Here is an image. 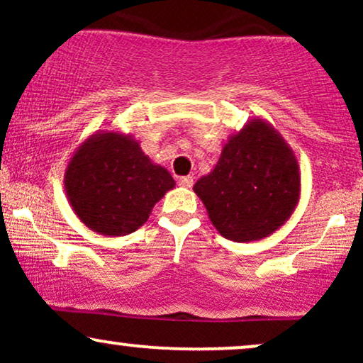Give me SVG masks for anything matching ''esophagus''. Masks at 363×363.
<instances>
[{
    "label": "esophagus",
    "instance_id": "1",
    "mask_svg": "<svg viewBox=\"0 0 363 363\" xmlns=\"http://www.w3.org/2000/svg\"><path fill=\"white\" fill-rule=\"evenodd\" d=\"M179 184H181L182 187H191L193 186V177L191 176H184L179 179Z\"/></svg>",
    "mask_w": 363,
    "mask_h": 363
}]
</instances>
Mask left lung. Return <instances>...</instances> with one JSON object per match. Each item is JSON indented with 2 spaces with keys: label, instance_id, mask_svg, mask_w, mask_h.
Returning <instances> with one entry per match:
<instances>
[{
  "label": "left lung",
  "instance_id": "obj_1",
  "mask_svg": "<svg viewBox=\"0 0 363 363\" xmlns=\"http://www.w3.org/2000/svg\"><path fill=\"white\" fill-rule=\"evenodd\" d=\"M193 189L220 235L252 242L272 235L295 211L301 167L280 133L268 121L252 118L228 136L215 169Z\"/></svg>",
  "mask_w": 363,
  "mask_h": 363
}]
</instances>
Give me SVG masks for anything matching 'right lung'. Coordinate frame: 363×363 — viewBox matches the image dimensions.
<instances>
[{
  "label": "right lung",
  "instance_id": "obj_1",
  "mask_svg": "<svg viewBox=\"0 0 363 363\" xmlns=\"http://www.w3.org/2000/svg\"><path fill=\"white\" fill-rule=\"evenodd\" d=\"M176 187L126 133L95 131L78 145L65 170V191L74 215L106 237L128 235L148 220L155 203Z\"/></svg>",
  "mask_w": 363,
  "mask_h": 363
}]
</instances>
